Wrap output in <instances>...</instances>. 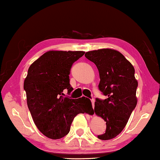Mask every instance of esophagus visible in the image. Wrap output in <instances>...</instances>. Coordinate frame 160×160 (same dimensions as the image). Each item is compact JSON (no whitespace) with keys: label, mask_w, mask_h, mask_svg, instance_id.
<instances>
[{"label":"esophagus","mask_w":160,"mask_h":160,"mask_svg":"<svg viewBox=\"0 0 160 160\" xmlns=\"http://www.w3.org/2000/svg\"><path fill=\"white\" fill-rule=\"evenodd\" d=\"M91 102H92V107L94 108V106H95V100L91 99Z\"/></svg>","instance_id":"esophagus-1"}]
</instances>
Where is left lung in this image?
<instances>
[{"label": "left lung", "mask_w": 160, "mask_h": 160, "mask_svg": "<svg viewBox=\"0 0 160 160\" xmlns=\"http://www.w3.org/2000/svg\"><path fill=\"white\" fill-rule=\"evenodd\" d=\"M85 57L97 66L100 78L98 87L108 96L104 100L97 98L95 102L96 115L106 122V132L98 138L112 139L125 128L137 105L134 67L123 54L112 49L87 52Z\"/></svg>", "instance_id": "8db88e82"}]
</instances>
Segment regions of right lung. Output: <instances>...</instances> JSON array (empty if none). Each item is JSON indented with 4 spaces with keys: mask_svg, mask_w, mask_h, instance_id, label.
Here are the masks:
<instances>
[{
    "mask_svg": "<svg viewBox=\"0 0 160 160\" xmlns=\"http://www.w3.org/2000/svg\"><path fill=\"white\" fill-rule=\"evenodd\" d=\"M82 51H49L32 63L24 82L27 104L37 128L45 136L60 139L69 132L78 113L92 111L90 100L71 99L69 74L73 63L84 55Z\"/></svg>",
    "mask_w": 160,
    "mask_h": 160,
    "instance_id": "add662e5",
    "label": "right lung"
}]
</instances>
